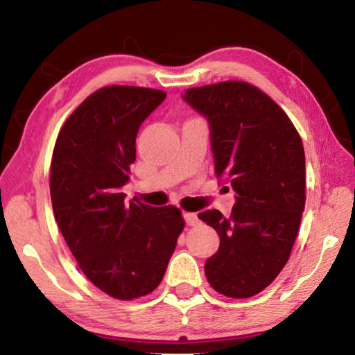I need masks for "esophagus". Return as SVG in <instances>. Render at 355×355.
Returning <instances> with one entry per match:
<instances>
[{
    "label": "esophagus",
    "instance_id": "esophagus-1",
    "mask_svg": "<svg viewBox=\"0 0 355 355\" xmlns=\"http://www.w3.org/2000/svg\"><path fill=\"white\" fill-rule=\"evenodd\" d=\"M183 218H184V222H186V224L191 225V227H194V225H199V224H200L199 216H197L196 213H184V214H183Z\"/></svg>",
    "mask_w": 355,
    "mask_h": 355
}]
</instances>
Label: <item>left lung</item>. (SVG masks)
<instances>
[{
    "instance_id": "left-lung-1",
    "label": "left lung",
    "mask_w": 355,
    "mask_h": 355,
    "mask_svg": "<svg viewBox=\"0 0 355 355\" xmlns=\"http://www.w3.org/2000/svg\"><path fill=\"white\" fill-rule=\"evenodd\" d=\"M183 100L207 119L216 177L236 192L228 218L218 209L199 214L220 238L205 263L207 280L227 297L255 296L284 269L297 236L305 207L302 141L279 105L252 84L188 89Z\"/></svg>"
}]
</instances>
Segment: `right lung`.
<instances>
[{
	"mask_svg": "<svg viewBox=\"0 0 355 355\" xmlns=\"http://www.w3.org/2000/svg\"><path fill=\"white\" fill-rule=\"evenodd\" d=\"M167 94L110 86L83 101L59 133L50 192L59 230L81 271L110 296L152 293L184 227L175 207L125 202L141 125Z\"/></svg>",
	"mask_w": 355,
	"mask_h": 355,
	"instance_id": "add662e5",
	"label": "right lung"
}]
</instances>
